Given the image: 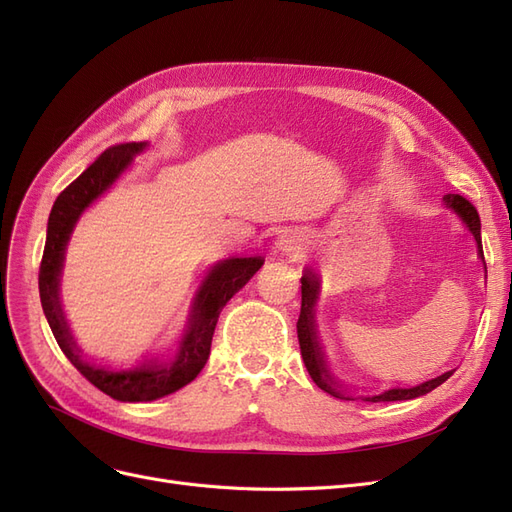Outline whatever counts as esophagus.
<instances>
[{
    "label": "esophagus",
    "mask_w": 512,
    "mask_h": 512,
    "mask_svg": "<svg viewBox=\"0 0 512 512\" xmlns=\"http://www.w3.org/2000/svg\"><path fill=\"white\" fill-rule=\"evenodd\" d=\"M277 250H280L286 256H297L299 250H301V245H299V241L294 239V237L282 235L280 239H277Z\"/></svg>",
    "instance_id": "esophagus-1"
}]
</instances>
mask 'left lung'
Wrapping results in <instances>:
<instances>
[{
  "mask_svg": "<svg viewBox=\"0 0 512 512\" xmlns=\"http://www.w3.org/2000/svg\"><path fill=\"white\" fill-rule=\"evenodd\" d=\"M444 203H446L448 209H453L459 215L463 224L468 226V230L472 232L474 239H476L478 256H480V260L485 262L483 241H480V218H478V211L474 209V205L470 203V200H466V198L459 196V194H446L444 196ZM318 292H320L318 275L312 269H307L303 273V277H301V314H299V322H297V335H299V346H301L303 363H305V367L309 371V376H312V380L320 386L322 391H327L329 395L339 397V399H352L350 395H346L348 391L344 389V386L331 376L327 363H324L322 350L318 346L316 320H314V307H316V301H318ZM451 376H453V371H446V374H442L438 378H431V380H427L423 384L410 386V389H401V386H395V389H389V391H384L380 395H369V397H363V399L365 401H404V399H414V397H421V395L433 391V389H436V386H440L442 382H446Z\"/></svg>",
  "mask_w": 512,
  "mask_h": 512,
  "instance_id": "left-lung-1",
  "label": "left lung"
}]
</instances>
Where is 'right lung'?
Masks as SVG:
<instances>
[{"mask_svg":"<svg viewBox=\"0 0 512 512\" xmlns=\"http://www.w3.org/2000/svg\"><path fill=\"white\" fill-rule=\"evenodd\" d=\"M145 147L147 143H123L108 147L85 173L76 177L57 196L49 215V226H46V243L38 275L44 316L49 320V327L61 352L91 384L117 401H153L190 384L209 359L213 331L224 305L232 299V294H237L252 280V275L265 262L260 256L228 258L211 267L194 297L188 327H185L179 348L168 361L151 359L134 369L121 371L87 363L74 342L64 309L59 303V277L61 267H64L66 245L83 211L111 188L123 170L132 164L136 153H141Z\"/></svg>","mask_w":512,"mask_h":512,"instance_id":"1","label":"right lung"}]
</instances>
